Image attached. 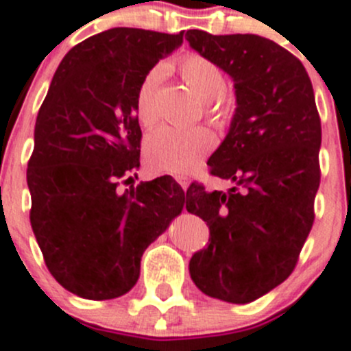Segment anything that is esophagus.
<instances>
[{"mask_svg":"<svg viewBox=\"0 0 351 351\" xmlns=\"http://www.w3.org/2000/svg\"><path fill=\"white\" fill-rule=\"evenodd\" d=\"M176 182L180 183V186H182L183 191H186V189H189V183H191V180L186 178V176H176Z\"/></svg>","mask_w":351,"mask_h":351,"instance_id":"obj_1","label":"esophagus"}]
</instances>
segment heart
<instances>
[{
  "mask_svg": "<svg viewBox=\"0 0 351 351\" xmlns=\"http://www.w3.org/2000/svg\"><path fill=\"white\" fill-rule=\"evenodd\" d=\"M180 74L199 97L204 100V114L216 128L230 124L235 114V104L227 91V76L223 69L211 58L201 53H189L180 60ZM162 65L149 69L138 83L135 93V114L143 128H152L159 119L157 91L165 77ZM215 147V136L204 126L171 128L156 130L145 142L147 165L154 171L186 175L201 165Z\"/></svg>",
  "mask_w": 351,
  "mask_h": 351,
  "instance_id": "b5f03b06",
  "label": "heart"
}]
</instances>
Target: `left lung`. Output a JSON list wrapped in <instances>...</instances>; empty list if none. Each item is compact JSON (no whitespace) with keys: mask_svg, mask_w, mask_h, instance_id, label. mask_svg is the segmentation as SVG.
I'll return each mask as SVG.
<instances>
[{"mask_svg":"<svg viewBox=\"0 0 351 351\" xmlns=\"http://www.w3.org/2000/svg\"><path fill=\"white\" fill-rule=\"evenodd\" d=\"M185 39L235 81L237 109L227 138L209 157V175L230 180L228 192L186 191V211L209 227L191 275L204 294L250 303L293 274L315 220L320 185V116L300 58L254 34Z\"/></svg>","mask_w":351,"mask_h":351,"instance_id":"1","label":"left lung"}]
</instances>
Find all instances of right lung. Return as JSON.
<instances>
[{
  "instance_id": "1",
  "label": "right lung",
  "mask_w": 351,
  "mask_h": 351,
  "mask_svg": "<svg viewBox=\"0 0 351 351\" xmlns=\"http://www.w3.org/2000/svg\"><path fill=\"white\" fill-rule=\"evenodd\" d=\"M182 43L183 32L133 27L91 36L69 50L43 100L27 162L29 218L50 274L77 296L126 294L143 251L185 204L169 176L117 191L140 166L138 83Z\"/></svg>"
}]
</instances>
